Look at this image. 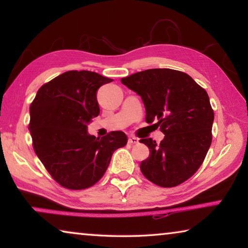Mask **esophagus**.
<instances>
[{"instance_id": "34e87169", "label": "esophagus", "mask_w": 248, "mask_h": 248, "mask_svg": "<svg viewBox=\"0 0 248 248\" xmlns=\"http://www.w3.org/2000/svg\"><path fill=\"white\" fill-rule=\"evenodd\" d=\"M138 142H139V139H138V138H134V137L129 138V143L130 144H136V143H138Z\"/></svg>"}]
</instances>
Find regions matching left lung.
<instances>
[{"mask_svg": "<svg viewBox=\"0 0 248 248\" xmlns=\"http://www.w3.org/2000/svg\"><path fill=\"white\" fill-rule=\"evenodd\" d=\"M121 83L141 96L146 123H155L165 134L161 143L151 138L140 140L150 149L140 164L142 174L166 188L190 178L211 145L215 114L207 92L188 74L171 69L141 71Z\"/></svg>", "mask_w": 248, "mask_h": 248, "instance_id": "obj_1", "label": "left lung"}]
</instances>
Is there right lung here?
<instances>
[{"instance_id":"obj_1","label":"right lung","mask_w":248,"mask_h":248,"mask_svg":"<svg viewBox=\"0 0 248 248\" xmlns=\"http://www.w3.org/2000/svg\"><path fill=\"white\" fill-rule=\"evenodd\" d=\"M110 82L91 71H68L44 84L31 105L33 150L52 178L68 189L97 183L112 153L128 142L123 131L100 139L87 131V124L99 115L96 92Z\"/></svg>"}]
</instances>
